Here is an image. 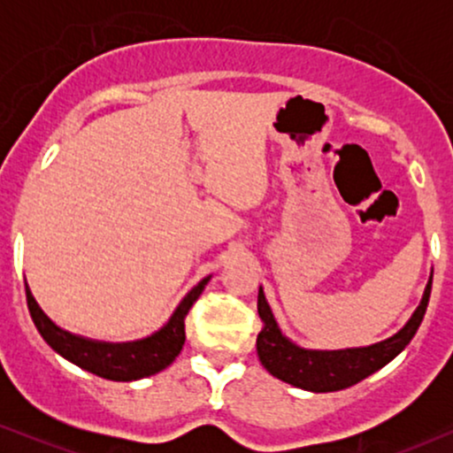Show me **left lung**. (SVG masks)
<instances>
[{
  "mask_svg": "<svg viewBox=\"0 0 453 453\" xmlns=\"http://www.w3.org/2000/svg\"><path fill=\"white\" fill-rule=\"evenodd\" d=\"M431 282L433 272L418 307L414 309L411 319L394 336L369 346H352V349L338 350L303 349L288 336H284L274 313H272L270 303L265 299L264 288L259 287L257 313L264 321V330L257 334L259 361H262L268 373L284 383H290V386L307 389V392H338V389L355 386L365 377L386 367L414 338L420 321L425 318L426 305H429Z\"/></svg>",
  "mask_w": 453,
  "mask_h": 453,
  "instance_id": "8db88e82",
  "label": "left lung"
}]
</instances>
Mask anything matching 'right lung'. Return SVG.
Segmentation results:
<instances>
[{"label":"right lung","mask_w":453,"mask_h":453,"mask_svg":"<svg viewBox=\"0 0 453 453\" xmlns=\"http://www.w3.org/2000/svg\"><path fill=\"white\" fill-rule=\"evenodd\" d=\"M212 274L202 278L188 295L183 296L175 311L171 313L169 321L150 336L140 340H127V342H107V340H95L88 336H80V334L67 332L59 327L49 315L42 311L39 303L30 293L27 282V301L28 311L33 318L36 330L42 340L64 357L65 361L76 365V367L95 373L98 377L111 381H135L150 377L158 371L169 367L175 361L179 352L185 344V315L191 305L206 288Z\"/></svg>","instance_id":"obj_1"}]
</instances>
